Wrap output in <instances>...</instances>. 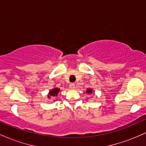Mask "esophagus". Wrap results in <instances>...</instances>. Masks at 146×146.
<instances>
[{"instance_id":"1","label":"esophagus","mask_w":146,"mask_h":146,"mask_svg":"<svg viewBox=\"0 0 146 146\" xmlns=\"http://www.w3.org/2000/svg\"><path fill=\"white\" fill-rule=\"evenodd\" d=\"M75 85L74 83H71L69 84V87L71 88V89H73V88H75Z\"/></svg>"}]
</instances>
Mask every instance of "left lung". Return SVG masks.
Masks as SVG:
<instances>
[{"mask_svg":"<svg viewBox=\"0 0 146 146\" xmlns=\"http://www.w3.org/2000/svg\"><path fill=\"white\" fill-rule=\"evenodd\" d=\"M86 93H92V89H91V88H88V89L86 90Z\"/></svg>","mask_w":146,"mask_h":146,"instance_id":"left-lung-1","label":"left lung"}]
</instances>
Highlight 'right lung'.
I'll return each instance as SVG.
<instances>
[{
  "label": "right lung",
  "instance_id": "obj_1",
  "mask_svg": "<svg viewBox=\"0 0 146 146\" xmlns=\"http://www.w3.org/2000/svg\"><path fill=\"white\" fill-rule=\"evenodd\" d=\"M60 89H58V88H55L53 89H52L51 90H50L49 92V95H48V98H50L51 96H57L59 93Z\"/></svg>",
  "mask_w": 146,
  "mask_h": 146
}]
</instances>
